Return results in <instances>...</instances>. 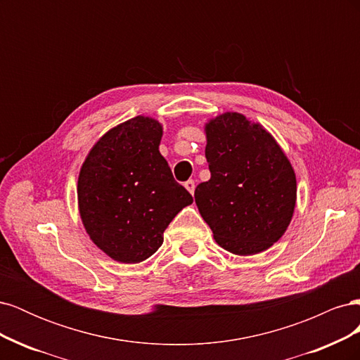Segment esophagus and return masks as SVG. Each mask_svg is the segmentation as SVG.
<instances>
[{
	"mask_svg": "<svg viewBox=\"0 0 360 360\" xmlns=\"http://www.w3.org/2000/svg\"><path fill=\"white\" fill-rule=\"evenodd\" d=\"M184 188H186V189L193 195V191H195V181H193V180H188L186 183H184Z\"/></svg>",
	"mask_w": 360,
	"mask_h": 360,
	"instance_id": "34e87169",
	"label": "esophagus"
}]
</instances>
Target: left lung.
<instances>
[{
  "label": "left lung",
  "instance_id": "1",
  "mask_svg": "<svg viewBox=\"0 0 360 360\" xmlns=\"http://www.w3.org/2000/svg\"><path fill=\"white\" fill-rule=\"evenodd\" d=\"M210 180L195 202L214 240L237 255L266 250L285 233L296 205V176L266 130L237 112L205 126Z\"/></svg>",
  "mask_w": 360,
  "mask_h": 360
}]
</instances>
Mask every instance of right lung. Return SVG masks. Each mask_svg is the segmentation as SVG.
Instances as JSON below:
<instances>
[{"mask_svg": "<svg viewBox=\"0 0 360 360\" xmlns=\"http://www.w3.org/2000/svg\"><path fill=\"white\" fill-rule=\"evenodd\" d=\"M160 138L156 120L135 117L97 141L79 172L85 230L120 263L153 255L169 222L193 201L159 153Z\"/></svg>", "mask_w": 360, "mask_h": 360, "instance_id": "right-lung-1", "label": "right lung"}]
</instances>
